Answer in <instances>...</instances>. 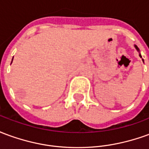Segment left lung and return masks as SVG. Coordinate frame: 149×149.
Segmentation results:
<instances>
[{"label":"left lung","mask_w":149,"mask_h":149,"mask_svg":"<svg viewBox=\"0 0 149 149\" xmlns=\"http://www.w3.org/2000/svg\"><path fill=\"white\" fill-rule=\"evenodd\" d=\"M134 47H135V49H136V50H137V52H139V56H141V58H142V56H141V52H140V49H139V48H138L137 46L136 45H134ZM142 61H144V60H143V59H142Z\"/></svg>","instance_id":"8db88e82"}]
</instances>
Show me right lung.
Segmentation results:
<instances>
[{
    "label": "right lung",
    "mask_w": 149,
    "mask_h": 149,
    "mask_svg": "<svg viewBox=\"0 0 149 149\" xmlns=\"http://www.w3.org/2000/svg\"><path fill=\"white\" fill-rule=\"evenodd\" d=\"M12 62H13V61H12ZM12 62H11V64H12Z\"/></svg>",
    "instance_id": "obj_1"
}]
</instances>
